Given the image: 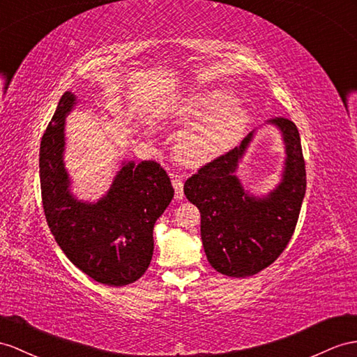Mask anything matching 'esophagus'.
Returning a JSON list of instances; mask_svg holds the SVG:
<instances>
[{
	"instance_id": "obj_1",
	"label": "esophagus",
	"mask_w": 357,
	"mask_h": 357,
	"mask_svg": "<svg viewBox=\"0 0 357 357\" xmlns=\"http://www.w3.org/2000/svg\"><path fill=\"white\" fill-rule=\"evenodd\" d=\"M172 184H173V188H175V199L176 200L184 199V182H182V179L173 178Z\"/></svg>"
}]
</instances>
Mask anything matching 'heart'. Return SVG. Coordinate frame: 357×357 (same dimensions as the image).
Wrapping results in <instances>:
<instances>
[{"label":"heart","mask_w":357,"mask_h":357,"mask_svg":"<svg viewBox=\"0 0 357 357\" xmlns=\"http://www.w3.org/2000/svg\"><path fill=\"white\" fill-rule=\"evenodd\" d=\"M161 119L185 128L175 137L173 153L179 164L204 167L241 142L250 122L249 112L226 89H206L179 95L161 109Z\"/></svg>","instance_id":"b5f03b06"}]
</instances>
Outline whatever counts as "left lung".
Wrapping results in <instances>:
<instances>
[{"label": "left lung", "mask_w": 357, "mask_h": 357, "mask_svg": "<svg viewBox=\"0 0 357 357\" xmlns=\"http://www.w3.org/2000/svg\"><path fill=\"white\" fill-rule=\"evenodd\" d=\"M279 131L285 160L280 182L267 195L245 190L236 170L253 140L252 131L232 149L187 179L184 193L200 211V236L211 267L248 278L279 258L296 229L306 193V170L297 126L288 119L267 121Z\"/></svg>", "instance_id": "obj_1"}]
</instances>
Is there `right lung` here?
I'll use <instances>...</instances> for the list:
<instances>
[{
	"label": "right lung",
	"instance_id": "add662e5",
	"mask_svg": "<svg viewBox=\"0 0 357 357\" xmlns=\"http://www.w3.org/2000/svg\"><path fill=\"white\" fill-rule=\"evenodd\" d=\"M78 104L61 96L40 142L39 173L45 215L68 259L89 278L108 287L140 279L153 255V226L175 190L155 161H122L112 185L96 202L70 191L65 166L66 117Z\"/></svg>",
	"mask_w": 357,
	"mask_h": 357
}]
</instances>
